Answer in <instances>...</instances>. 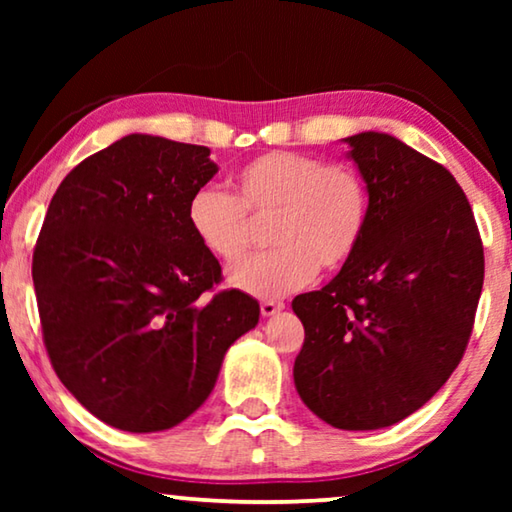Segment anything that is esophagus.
Masks as SVG:
<instances>
[{
  "label": "esophagus",
  "mask_w": 512,
  "mask_h": 512,
  "mask_svg": "<svg viewBox=\"0 0 512 512\" xmlns=\"http://www.w3.org/2000/svg\"><path fill=\"white\" fill-rule=\"evenodd\" d=\"M262 316H275V314H280V311L284 309V302H280V300H264L262 302Z\"/></svg>",
  "instance_id": "obj_1"
}]
</instances>
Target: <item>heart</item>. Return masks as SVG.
<instances>
[{"mask_svg":"<svg viewBox=\"0 0 512 512\" xmlns=\"http://www.w3.org/2000/svg\"><path fill=\"white\" fill-rule=\"evenodd\" d=\"M232 196L203 187L187 203L194 239L223 264H239L255 241V223L271 221L273 250L230 273L237 289L280 298L316 271H339L357 253L370 194L361 173L296 151L255 155L230 176Z\"/></svg>","mask_w":512,"mask_h":512,"instance_id":"heart-1","label":"heart"}]
</instances>
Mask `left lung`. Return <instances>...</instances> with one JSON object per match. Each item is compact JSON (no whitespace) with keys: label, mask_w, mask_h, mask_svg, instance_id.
<instances>
[{"label":"left lung","mask_w":512,"mask_h":512,"mask_svg":"<svg viewBox=\"0 0 512 512\" xmlns=\"http://www.w3.org/2000/svg\"><path fill=\"white\" fill-rule=\"evenodd\" d=\"M370 194L357 253L291 307L305 325L293 381L336 429L391 427L461 363L483 287L472 207L443 164L386 133L345 137Z\"/></svg>","instance_id":"1"}]
</instances>
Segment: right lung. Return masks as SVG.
<instances>
[{"instance_id":"1","label":"right lung","mask_w":512,"mask_h":512,"mask_svg":"<svg viewBox=\"0 0 512 512\" xmlns=\"http://www.w3.org/2000/svg\"><path fill=\"white\" fill-rule=\"evenodd\" d=\"M216 171L207 146L133 133L76 164L51 198L31 271L42 341L67 391L110 427L189 418L257 325L255 298L214 293L221 264L187 225L189 198Z\"/></svg>"}]
</instances>
